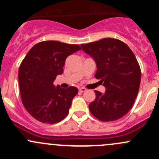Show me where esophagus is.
Instances as JSON below:
<instances>
[{
    "mask_svg": "<svg viewBox=\"0 0 159 159\" xmlns=\"http://www.w3.org/2000/svg\"><path fill=\"white\" fill-rule=\"evenodd\" d=\"M79 90H80V92H82V93H84V92L87 91V89L82 87V88H79Z\"/></svg>",
    "mask_w": 159,
    "mask_h": 159,
    "instance_id": "1",
    "label": "esophagus"
}]
</instances>
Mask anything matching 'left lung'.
I'll return each mask as SVG.
<instances>
[{"label": "left lung", "mask_w": 159, "mask_h": 159, "mask_svg": "<svg viewBox=\"0 0 159 159\" xmlns=\"http://www.w3.org/2000/svg\"><path fill=\"white\" fill-rule=\"evenodd\" d=\"M81 47L95 61V77L106 88L104 93L95 90L90 112L104 122L120 119L131 109L140 88L141 72L135 55L117 39L105 38Z\"/></svg>", "instance_id": "8db88e82"}]
</instances>
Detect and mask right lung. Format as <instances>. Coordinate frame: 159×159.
I'll return each instance as SVG.
<instances>
[{"instance_id":"right-lung-1","label":"right lung","mask_w":159,"mask_h":159,"mask_svg":"<svg viewBox=\"0 0 159 159\" xmlns=\"http://www.w3.org/2000/svg\"><path fill=\"white\" fill-rule=\"evenodd\" d=\"M77 44L48 40L35 44L27 53L19 70L22 104L34 119L43 123L59 122L69 114L78 89L53 84L61 75L67 57L80 51Z\"/></svg>"}]
</instances>
